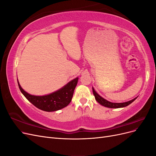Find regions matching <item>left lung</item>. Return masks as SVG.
<instances>
[{"label":"left lung","mask_w":156,"mask_h":156,"mask_svg":"<svg viewBox=\"0 0 156 156\" xmlns=\"http://www.w3.org/2000/svg\"><path fill=\"white\" fill-rule=\"evenodd\" d=\"M92 91H93V94H94V96L95 97L96 100L100 103V105L108 107V108H122V107H125L127 105H129V104L132 102H133L137 97L135 98L133 100H131L130 101H126V102H123V103H112L111 101H108L105 99H104L103 98H102L101 96H100L99 94L96 92L95 90L92 87Z\"/></svg>","instance_id":"8db88e82"}]
</instances>
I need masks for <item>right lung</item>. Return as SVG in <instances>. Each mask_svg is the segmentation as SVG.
Wrapping results in <instances>:
<instances>
[{
  "label": "right lung",
  "mask_w": 156,
  "mask_h": 156,
  "mask_svg": "<svg viewBox=\"0 0 156 156\" xmlns=\"http://www.w3.org/2000/svg\"><path fill=\"white\" fill-rule=\"evenodd\" d=\"M78 79V77L75 78L58 90L44 96L31 95L22 88L18 79L17 83L21 93L35 107L42 111L53 112L62 109L69 104Z\"/></svg>",
  "instance_id": "1"
}]
</instances>
